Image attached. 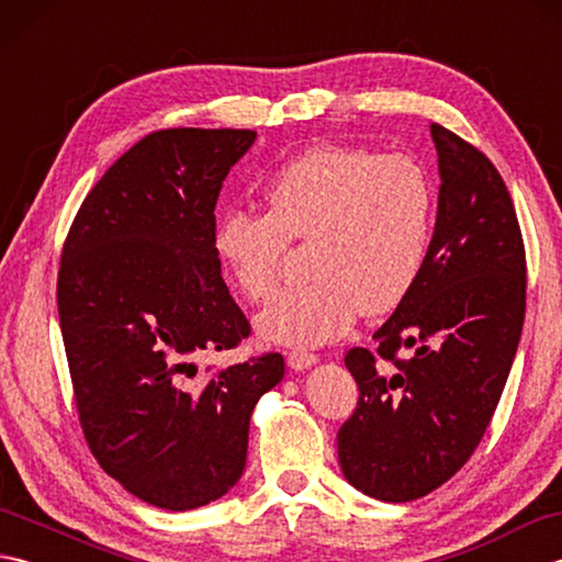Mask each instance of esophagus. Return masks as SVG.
Returning a JSON list of instances; mask_svg holds the SVG:
<instances>
[{"instance_id":"obj_1","label":"esophagus","mask_w":562,"mask_h":562,"mask_svg":"<svg viewBox=\"0 0 562 562\" xmlns=\"http://www.w3.org/2000/svg\"><path fill=\"white\" fill-rule=\"evenodd\" d=\"M316 362H318V355L306 352V350H292L288 355V364L294 369V372H302V369H308Z\"/></svg>"}]
</instances>
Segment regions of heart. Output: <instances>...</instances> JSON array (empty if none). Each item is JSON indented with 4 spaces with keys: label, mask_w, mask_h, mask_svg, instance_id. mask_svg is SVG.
I'll list each match as a JSON object with an SVG mask.
<instances>
[{
    "label": "heart",
    "mask_w": 562,
    "mask_h": 562,
    "mask_svg": "<svg viewBox=\"0 0 562 562\" xmlns=\"http://www.w3.org/2000/svg\"><path fill=\"white\" fill-rule=\"evenodd\" d=\"M268 212L229 210L212 250L250 302L272 296L290 241L312 244V282L284 290L256 318L266 340L324 345L362 312L381 316L415 288L432 244L435 178L408 154L324 145L282 164L262 190Z\"/></svg>",
    "instance_id": "b5f03b06"
}]
</instances>
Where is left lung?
Wrapping results in <instances>:
<instances>
[{"mask_svg":"<svg viewBox=\"0 0 562 562\" xmlns=\"http://www.w3.org/2000/svg\"><path fill=\"white\" fill-rule=\"evenodd\" d=\"M429 130L441 186L425 268L374 333L376 350L345 355L360 398L338 429L340 469L384 503L425 497L471 459L527 308V254L503 176L471 142L437 123Z\"/></svg>","mask_w":562,"mask_h":562,"instance_id":"1","label":"left lung"}]
</instances>
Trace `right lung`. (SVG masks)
I'll return each instance as SVG.
<instances>
[{
  "label": "right lung",
  "instance_id": "add662e5",
  "mask_svg": "<svg viewBox=\"0 0 562 562\" xmlns=\"http://www.w3.org/2000/svg\"><path fill=\"white\" fill-rule=\"evenodd\" d=\"M254 130H157L83 198L57 272V312L87 445L145 503L183 512L241 479L258 398L284 376L262 352L198 376L250 324L212 250L214 207Z\"/></svg>",
  "mask_w": 562,
  "mask_h": 562
}]
</instances>
